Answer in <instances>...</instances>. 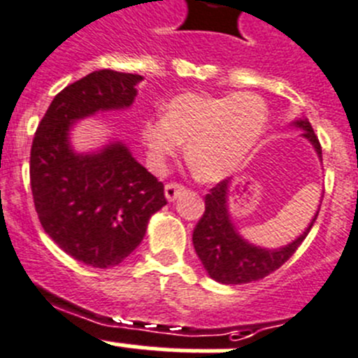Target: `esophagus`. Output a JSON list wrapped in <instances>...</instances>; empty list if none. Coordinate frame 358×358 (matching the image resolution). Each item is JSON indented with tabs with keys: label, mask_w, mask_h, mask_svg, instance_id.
Segmentation results:
<instances>
[{
	"label": "esophagus",
	"mask_w": 358,
	"mask_h": 358,
	"mask_svg": "<svg viewBox=\"0 0 358 358\" xmlns=\"http://www.w3.org/2000/svg\"><path fill=\"white\" fill-rule=\"evenodd\" d=\"M181 193H185V186L182 185H177V182H169V185L165 186V196L169 202L176 201L177 196L181 195Z\"/></svg>",
	"instance_id": "1"
}]
</instances>
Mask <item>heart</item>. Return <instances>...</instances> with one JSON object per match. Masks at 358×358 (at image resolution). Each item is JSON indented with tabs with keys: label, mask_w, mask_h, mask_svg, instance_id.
Segmentation results:
<instances>
[{
	"label": "heart",
	"mask_w": 358,
	"mask_h": 358,
	"mask_svg": "<svg viewBox=\"0 0 358 358\" xmlns=\"http://www.w3.org/2000/svg\"><path fill=\"white\" fill-rule=\"evenodd\" d=\"M268 126V106L252 92L181 94L166 104L165 115L142 124V140L156 163L179 152L188 142L189 166L204 181L231 176L250 156Z\"/></svg>",
	"instance_id": "b5f03b06"
}]
</instances>
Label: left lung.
<instances>
[{
	"mask_svg": "<svg viewBox=\"0 0 358 358\" xmlns=\"http://www.w3.org/2000/svg\"><path fill=\"white\" fill-rule=\"evenodd\" d=\"M293 126L303 129L301 136L309 140L321 159V145L314 134L313 126L307 119L294 120ZM229 179L211 188L206 195V211L193 231V247L204 264L209 277L220 284H248L261 280L273 273L284 264L301 241L307 238L317 218V213L310 220L309 227L301 232L294 241L280 248H261L248 243L243 236L236 231L229 215Z\"/></svg>",
	"mask_w": 358,
	"mask_h": 358,
	"instance_id": "left-lung-1",
	"label": "left lung"
}]
</instances>
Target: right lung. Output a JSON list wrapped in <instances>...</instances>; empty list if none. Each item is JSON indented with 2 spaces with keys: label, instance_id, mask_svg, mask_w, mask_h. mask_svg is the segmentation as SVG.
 <instances>
[{
  "label": "right lung",
  "instance_id": "right-lung-1",
  "mask_svg": "<svg viewBox=\"0 0 358 358\" xmlns=\"http://www.w3.org/2000/svg\"><path fill=\"white\" fill-rule=\"evenodd\" d=\"M143 78L94 71L55 96L35 133L29 182L45 234L94 268L117 266L142 243L149 218L166 204L163 182L122 142L76 152L71 129L97 111L126 110Z\"/></svg>",
  "mask_w": 358,
  "mask_h": 358
}]
</instances>
